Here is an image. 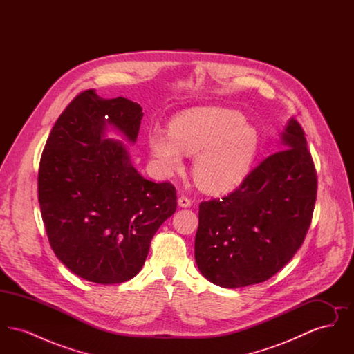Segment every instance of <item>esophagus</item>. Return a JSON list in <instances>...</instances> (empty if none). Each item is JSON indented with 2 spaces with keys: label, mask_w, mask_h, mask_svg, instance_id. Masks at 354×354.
I'll use <instances>...</instances> for the list:
<instances>
[{
  "label": "esophagus",
  "mask_w": 354,
  "mask_h": 354,
  "mask_svg": "<svg viewBox=\"0 0 354 354\" xmlns=\"http://www.w3.org/2000/svg\"><path fill=\"white\" fill-rule=\"evenodd\" d=\"M178 204L180 205V207H183V208H187V207H189L191 205V201L187 198V196H180L179 199H178Z\"/></svg>",
  "instance_id": "1"
}]
</instances>
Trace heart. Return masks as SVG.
Wrapping results in <instances>:
<instances>
[{"instance_id": "heart-1", "label": "heart", "mask_w": 354, "mask_h": 354, "mask_svg": "<svg viewBox=\"0 0 354 354\" xmlns=\"http://www.w3.org/2000/svg\"><path fill=\"white\" fill-rule=\"evenodd\" d=\"M147 143L152 158L166 172L182 171L185 155H196L192 166L196 185L208 194H225L251 172L259 135L236 110L198 107L172 119L169 131L152 129Z\"/></svg>"}]
</instances>
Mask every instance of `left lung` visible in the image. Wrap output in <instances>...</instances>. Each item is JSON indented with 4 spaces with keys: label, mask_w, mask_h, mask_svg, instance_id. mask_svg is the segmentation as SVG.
Returning a JSON list of instances; mask_svg holds the SVG:
<instances>
[{
    "label": "left lung",
    "mask_w": 354,
    "mask_h": 354,
    "mask_svg": "<svg viewBox=\"0 0 354 354\" xmlns=\"http://www.w3.org/2000/svg\"><path fill=\"white\" fill-rule=\"evenodd\" d=\"M284 150L266 158L221 199L199 205L195 260L223 288L270 279L303 245L317 196V174L305 133L290 119Z\"/></svg>",
    "instance_id": "obj_1"
}]
</instances>
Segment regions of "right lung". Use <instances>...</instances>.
I'll list each match as a JSON object with an SVG mask.
<instances>
[{"instance_id": "1", "label": "right lung", "mask_w": 354, "mask_h": 354, "mask_svg": "<svg viewBox=\"0 0 354 354\" xmlns=\"http://www.w3.org/2000/svg\"><path fill=\"white\" fill-rule=\"evenodd\" d=\"M142 117L135 102L84 90L57 119L41 156L38 202L51 250L91 283L136 276L155 232L176 211L175 187L145 179L126 146L104 138L109 124L135 142Z\"/></svg>"}]
</instances>
